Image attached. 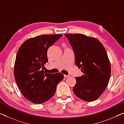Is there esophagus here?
<instances>
[{"label":"esophagus","instance_id":"esophagus-1","mask_svg":"<svg viewBox=\"0 0 124 124\" xmlns=\"http://www.w3.org/2000/svg\"><path fill=\"white\" fill-rule=\"evenodd\" d=\"M64 78H69V77L70 76L69 75H64Z\"/></svg>","mask_w":124,"mask_h":124}]
</instances>
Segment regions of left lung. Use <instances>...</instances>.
<instances>
[{"label":"left lung","instance_id":"obj_1","mask_svg":"<svg viewBox=\"0 0 124 124\" xmlns=\"http://www.w3.org/2000/svg\"><path fill=\"white\" fill-rule=\"evenodd\" d=\"M75 54V64L83 74L75 78L74 94L80 99L93 101L100 96L109 81L111 65L103 45L96 38L81 34H67Z\"/></svg>","mask_w":124,"mask_h":124}]
</instances>
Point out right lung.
I'll use <instances>...</instances> for the list:
<instances>
[{
	"mask_svg": "<svg viewBox=\"0 0 124 124\" xmlns=\"http://www.w3.org/2000/svg\"><path fill=\"white\" fill-rule=\"evenodd\" d=\"M62 37V34H51L29 38L17 53L15 79L23 96L34 104L43 103L52 98L58 84L64 79L62 73L51 74L43 70L48 62L47 49Z\"/></svg>",
	"mask_w": 124,
	"mask_h": 124,
	"instance_id": "obj_1",
	"label": "right lung"
}]
</instances>
